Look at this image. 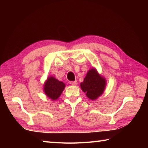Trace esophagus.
Segmentation results:
<instances>
[{
	"mask_svg": "<svg viewBox=\"0 0 148 148\" xmlns=\"http://www.w3.org/2000/svg\"><path fill=\"white\" fill-rule=\"evenodd\" d=\"M70 83H71V84H72V85H77V81H71Z\"/></svg>",
	"mask_w": 148,
	"mask_h": 148,
	"instance_id": "1",
	"label": "esophagus"
}]
</instances>
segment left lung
Returning <instances> with one entry per match:
<instances>
[{
	"label": "left lung",
	"mask_w": 148,
	"mask_h": 148,
	"mask_svg": "<svg viewBox=\"0 0 148 148\" xmlns=\"http://www.w3.org/2000/svg\"><path fill=\"white\" fill-rule=\"evenodd\" d=\"M106 84L104 78L100 76L96 69H92L88 72L80 85L81 89L89 99L95 100L103 93Z\"/></svg>",
	"instance_id": "8db88e82"
}]
</instances>
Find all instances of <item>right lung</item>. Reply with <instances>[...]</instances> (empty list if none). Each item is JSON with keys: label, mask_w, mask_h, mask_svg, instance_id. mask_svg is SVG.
<instances>
[{"label": "right lung", "mask_w": 148, "mask_h": 148, "mask_svg": "<svg viewBox=\"0 0 148 148\" xmlns=\"http://www.w3.org/2000/svg\"><path fill=\"white\" fill-rule=\"evenodd\" d=\"M65 86V84L62 81H59L53 77H49L45 84L44 90L47 96L55 100L60 96Z\"/></svg>", "instance_id": "obj_1"}]
</instances>
